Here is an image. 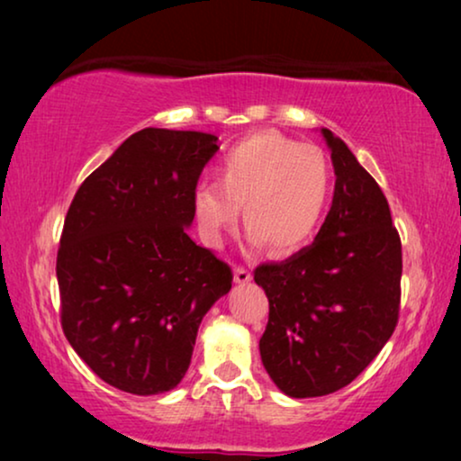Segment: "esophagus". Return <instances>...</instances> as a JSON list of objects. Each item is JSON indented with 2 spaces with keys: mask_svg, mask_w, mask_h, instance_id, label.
Wrapping results in <instances>:
<instances>
[{
  "mask_svg": "<svg viewBox=\"0 0 461 461\" xmlns=\"http://www.w3.org/2000/svg\"><path fill=\"white\" fill-rule=\"evenodd\" d=\"M235 281L239 285H245V283L251 281V273L245 267H235Z\"/></svg>",
  "mask_w": 461,
  "mask_h": 461,
  "instance_id": "esophagus-1",
  "label": "esophagus"
}]
</instances>
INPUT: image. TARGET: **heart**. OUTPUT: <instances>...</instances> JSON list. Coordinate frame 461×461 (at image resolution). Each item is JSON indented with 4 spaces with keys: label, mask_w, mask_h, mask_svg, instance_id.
Masks as SVG:
<instances>
[{
    "label": "heart",
    "mask_w": 461,
    "mask_h": 461,
    "mask_svg": "<svg viewBox=\"0 0 461 461\" xmlns=\"http://www.w3.org/2000/svg\"><path fill=\"white\" fill-rule=\"evenodd\" d=\"M218 182L201 180L193 212L207 243L220 245L241 218L254 243L292 254L317 235L331 194V167L323 150L279 131H258L220 159Z\"/></svg>",
    "instance_id": "heart-1"
}]
</instances>
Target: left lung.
I'll list each match as a JSON object with an SVG mask.
<instances>
[{
	"label": "left lung",
	"instance_id": "1",
	"mask_svg": "<svg viewBox=\"0 0 461 461\" xmlns=\"http://www.w3.org/2000/svg\"><path fill=\"white\" fill-rule=\"evenodd\" d=\"M321 134L336 172L331 210L312 245L254 270L268 298L264 369L294 399L348 386L393 336L401 304V237L388 201L346 142Z\"/></svg>",
	"mask_w": 461,
	"mask_h": 461
}]
</instances>
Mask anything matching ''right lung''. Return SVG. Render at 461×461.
<instances>
[{"label":"right lung","mask_w":461,"mask_h":461,"mask_svg":"<svg viewBox=\"0 0 461 461\" xmlns=\"http://www.w3.org/2000/svg\"><path fill=\"white\" fill-rule=\"evenodd\" d=\"M218 136L147 128L75 193L56 276L62 331L87 367L130 394L176 388L232 270L188 237L193 191Z\"/></svg>","instance_id":"add662e5"}]
</instances>
